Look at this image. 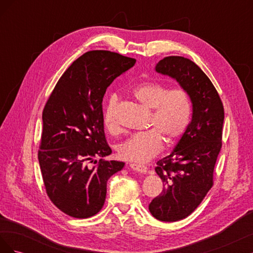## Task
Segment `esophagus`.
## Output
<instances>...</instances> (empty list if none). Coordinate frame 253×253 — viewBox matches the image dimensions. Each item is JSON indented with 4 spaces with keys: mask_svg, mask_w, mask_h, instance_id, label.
I'll use <instances>...</instances> for the list:
<instances>
[{
    "mask_svg": "<svg viewBox=\"0 0 253 253\" xmlns=\"http://www.w3.org/2000/svg\"><path fill=\"white\" fill-rule=\"evenodd\" d=\"M129 168H131L132 170L137 171V172H140V173H147L148 172V168L145 167V166H142V165L129 164Z\"/></svg>",
    "mask_w": 253,
    "mask_h": 253,
    "instance_id": "34e87169",
    "label": "esophagus"
}]
</instances>
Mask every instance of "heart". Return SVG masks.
Segmentation results:
<instances>
[{
	"mask_svg": "<svg viewBox=\"0 0 253 253\" xmlns=\"http://www.w3.org/2000/svg\"><path fill=\"white\" fill-rule=\"evenodd\" d=\"M133 96L145 109L151 110L149 126L153 129L129 136L119 144L118 155L133 163H145L163 149V139L172 144L186 131L191 115V103L182 88L168 90L163 84L147 82L136 86ZM117 97L112 96L106 105L103 121L111 132L117 131L115 106Z\"/></svg>",
	"mask_w": 253,
	"mask_h": 253,
	"instance_id": "1",
	"label": "heart"
}]
</instances>
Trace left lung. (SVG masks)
Returning <instances> with one entry per match:
<instances>
[{
    "mask_svg": "<svg viewBox=\"0 0 253 253\" xmlns=\"http://www.w3.org/2000/svg\"><path fill=\"white\" fill-rule=\"evenodd\" d=\"M155 72L168 76L185 89L192 117L170 155L157 162L155 172L164 190L149 205L155 218L177 221L190 215L212 187L213 170L221 148L224 108L210 79L193 61L167 57Z\"/></svg>",
    "mask_w": 253,
    "mask_h": 253,
    "instance_id": "8db88e82",
    "label": "left lung"
}]
</instances>
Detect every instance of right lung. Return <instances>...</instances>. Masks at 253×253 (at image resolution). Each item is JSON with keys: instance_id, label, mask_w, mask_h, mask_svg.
Listing matches in <instances>:
<instances>
[{"instance_id": "right-lung-1", "label": "right lung", "mask_w": 253, "mask_h": 253, "mask_svg": "<svg viewBox=\"0 0 253 253\" xmlns=\"http://www.w3.org/2000/svg\"><path fill=\"white\" fill-rule=\"evenodd\" d=\"M135 59L93 50L74 61L45 105L38 154L50 201L67 215L87 218L104 205L106 182L124 169L112 154L103 129L102 100L111 83L133 67Z\"/></svg>"}]
</instances>
